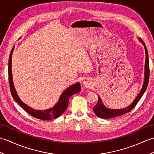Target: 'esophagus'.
I'll return each mask as SVG.
<instances>
[{"instance_id":"esophagus-1","label":"esophagus","mask_w":154,"mask_h":154,"mask_svg":"<svg viewBox=\"0 0 154 154\" xmlns=\"http://www.w3.org/2000/svg\"><path fill=\"white\" fill-rule=\"evenodd\" d=\"M82 84L85 87H89L90 85V83H89V81L87 79H84L82 81Z\"/></svg>"}]
</instances>
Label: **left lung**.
<instances>
[{"label":"left lung","mask_w":154,"mask_h":154,"mask_svg":"<svg viewBox=\"0 0 154 154\" xmlns=\"http://www.w3.org/2000/svg\"><path fill=\"white\" fill-rule=\"evenodd\" d=\"M139 41L141 42L143 44V46L145 48V51H146V61H145V72H144V80H143V83L142 88L141 89V91H140L139 94L137 95L136 99L134 100L133 102L130 104L129 106H128L126 108H124V109H108L104 105L103 103H102V100H101L99 96V100H98V102L95 106L93 108L94 112L95 113L97 116H99L101 119H111V118H114L116 116H119L120 115H122V114H126L127 112H129L130 111H131L135 106L138 103L140 99H141L142 97L143 96V93H145V91L147 89V87H148V82H149V60H148V50H147V48L146 45L141 39L138 38Z\"/></svg>","instance_id":"1"}]
</instances>
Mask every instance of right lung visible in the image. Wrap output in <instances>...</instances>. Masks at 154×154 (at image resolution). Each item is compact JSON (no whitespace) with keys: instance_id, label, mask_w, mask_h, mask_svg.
<instances>
[{"instance_id":"right-lung-1","label":"right lung","mask_w":154,"mask_h":154,"mask_svg":"<svg viewBox=\"0 0 154 154\" xmlns=\"http://www.w3.org/2000/svg\"><path fill=\"white\" fill-rule=\"evenodd\" d=\"M14 46L12 49L8 61V80L10 87H11V92L13 99H14V100L22 109H24L26 111L28 114H30L32 116L36 118V119L44 120H50L51 119H56V118L61 115L65 112V110H66L68 106L69 97L73 95L74 94L79 93L81 91V88L80 83L78 82L67 87L61 93L58 102L52 108L44 110H39L32 109V108L28 106L27 104H26L24 102H22V100L20 99L14 86L12 74V55L13 51H14Z\"/></svg>"}]
</instances>
